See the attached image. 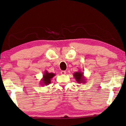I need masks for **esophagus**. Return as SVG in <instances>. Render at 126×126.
Returning <instances> with one entry per match:
<instances>
[{"label": "esophagus", "mask_w": 126, "mask_h": 126, "mask_svg": "<svg viewBox=\"0 0 126 126\" xmlns=\"http://www.w3.org/2000/svg\"><path fill=\"white\" fill-rule=\"evenodd\" d=\"M61 75H65L66 74V71H61Z\"/></svg>", "instance_id": "34e87169"}]
</instances>
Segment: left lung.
Instances as JSON below:
<instances>
[{
	"mask_svg": "<svg viewBox=\"0 0 126 126\" xmlns=\"http://www.w3.org/2000/svg\"><path fill=\"white\" fill-rule=\"evenodd\" d=\"M73 77L76 79V80L78 83H86V78L84 76V73L81 71L76 72L73 73Z\"/></svg>",
	"mask_w": 126,
	"mask_h": 126,
	"instance_id": "left-lung-1",
	"label": "left lung"
}]
</instances>
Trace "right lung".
Here are the masks:
<instances>
[{
    "instance_id": "obj_1",
    "label": "right lung",
    "mask_w": 126,
    "mask_h": 126,
    "mask_svg": "<svg viewBox=\"0 0 126 126\" xmlns=\"http://www.w3.org/2000/svg\"><path fill=\"white\" fill-rule=\"evenodd\" d=\"M55 73H49L47 71H45L43 76V78L40 82V83L42 85V86L47 85L50 83L51 79L53 77L55 76Z\"/></svg>"
}]
</instances>
